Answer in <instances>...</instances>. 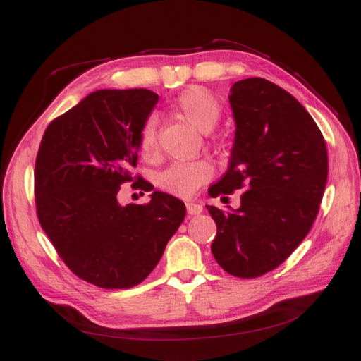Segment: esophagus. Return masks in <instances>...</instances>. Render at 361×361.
Returning a JSON list of instances; mask_svg holds the SVG:
<instances>
[{"label":"esophagus","instance_id":"obj_1","mask_svg":"<svg viewBox=\"0 0 361 361\" xmlns=\"http://www.w3.org/2000/svg\"><path fill=\"white\" fill-rule=\"evenodd\" d=\"M185 205H187L188 215H200V213L202 212V205L196 201H187Z\"/></svg>","mask_w":361,"mask_h":361}]
</instances>
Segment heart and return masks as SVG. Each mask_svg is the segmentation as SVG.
Listing matches in <instances>:
<instances>
[{
    "instance_id": "obj_1",
    "label": "heart",
    "mask_w": 361,
    "mask_h": 361,
    "mask_svg": "<svg viewBox=\"0 0 361 361\" xmlns=\"http://www.w3.org/2000/svg\"><path fill=\"white\" fill-rule=\"evenodd\" d=\"M174 110L183 121L200 132H210L221 118V106L210 90L204 87H191L182 92L174 101ZM138 148L145 160L156 161L160 156L157 124L152 118L146 120L138 135ZM213 165L209 160L176 161L160 174L159 185L174 196L188 197L210 180Z\"/></svg>"
}]
</instances>
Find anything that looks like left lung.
Instances as JSON below:
<instances>
[{"label":"left lung","instance_id":"left-lung-1","mask_svg":"<svg viewBox=\"0 0 361 361\" xmlns=\"http://www.w3.org/2000/svg\"><path fill=\"white\" fill-rule=\"evenodd\" d=\"M229 101L235 143L229 168L209 195L227 197L246 190L235 212L205 207L216 223L215 260L226 273L252 279L282 264L310 232L329 159L318 124L283 88L247 78L231 87Z\"/></svg>","mask_w":361,"mask_h":361}]
</instances>
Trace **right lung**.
<instances>
[{
	"label": "right lung",
	"mask_w": 361,
	"mask_h": 361,
	"mask_svg": "<svg viewBox=\"0 0 361 361\" xmlns=\"http://www.w3.org/2000/svg\"><path fill=\"white\" fill-rule=\"evenodd\" d=\"M159 94L98 90L49 123L34 170L42 229L63 263L99 288L142 283L185 218V204L154 191L146 204L116 201L120 187H154L132 168L138 135Z\"/></svg>",
	"instance_id": "obj_1"
}]
</instances>
